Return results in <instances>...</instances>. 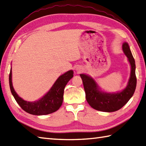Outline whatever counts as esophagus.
Listing matches in <instances>:
<instances>
[{
    "label": "esophagus",
    "mask_w": 146,
    "mask_h": 146,
    "mask_svg": "<svg viewBox=\"0 0 146 146\" xmlns=\"http://www.w3.org/2000/svg\"><path fill=\"white\" fill-rule=\"evenodd\" d=\"M78 71H80V70H78Z\"/></svg>",
    "instance_id": "obj_1"
}]
</instances>
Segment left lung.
Masks as SVG:
<instances>
[{
  "instance_id": "obj_1",
  "label": "left lung",
  "mask_w": 146,
  "mask_h": 146,
  "mask_svg": "<svg viewBox=\"0 0 146 146\" xmlns=\"http://www.w3.org/2000/svg\"><path fill=\"white\" fill-rule=\"evenodd\" d=\"M122 49L131 64V72L128 84L122 92L114 94L104 92L90 76L85 74L80 75L84 86L86 101L95 110L106 112L117 111L124 106L134 94L137 84L135 60L127 42L122 44Z\"/></svg>"
}]
</instances>
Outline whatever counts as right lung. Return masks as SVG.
<instances>
[{"instance_id": "right-lung-1", "label": "right lung", "mask_w": 146, "mask_h": 146, "mask_svg": "<svg viewBox=\"0 0 146 146\" xmlns=\"http://www.w3.org/2000/svg\"><path fill=\"white\" fill-rule=\"evenodd\" d=\"M73 71L70 70L61 75L51 88L39 100L31 102L24 100L15 92L12 83V70L9 74V86L12 95L19 106L26 112L35 115L53 113L61 106L63 100L64 89L68 82L73 78Z\"/></svg>"}]
</instances>
